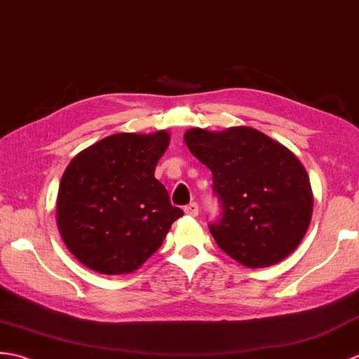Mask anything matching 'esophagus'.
<instances>
[{
	"label": "esophagus",
	"mask_w": 359,
	"mask_h": 359,
	"mask_svg": "<svg viewBox=\"0 0 359 359\" xmlns=\"http://www.w3.org/2000/svg\"><path fill=\"white\" fill-rule=\"evenodd\" d=\"M184 212H186V215H189V217H196L198 215V204L196 203H190L189 205H186L184 207Z\"/></svg>",
	"instance_id": "esophagus-1"
}]
</instances>
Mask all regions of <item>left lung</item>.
<instances>
[{
	"instance_id": "1",
	"label": "left lung",
	"mask_w": 359,
	"mask_h": 359,
	"mask_svg": "<svg viewBox=\"0 0 359 359\" xmlns=\"http://www.w3.org/2000/svg\"><path fill=\"white\" fill-rule=\"evenodd\" d=\"M184 141L209 167L221 203L210 233L240 264L273 266L297 249L313 210L309 175L292 150L253 127L189 129Z\"/></svg>"
}]
</instances>
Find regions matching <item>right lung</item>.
Returning <instances> with one entry per match:
<instances>
[{"instance_id":"right-lung-1","label":"right lung","mask_w":359,"mask_h":359,"mask_svg":"<svg viewBox=\"0 0 359 359\" xmlns=\"http://www.w3.org/2000/svg\"><path fill=\"white\" fill-rule=\"evenodd\" d=\"M167 130L116 133L81 150L62 175L57 226L74 257L102 275L140 269L184 215L155 178Z\"/></svg>"}]
</instances>
